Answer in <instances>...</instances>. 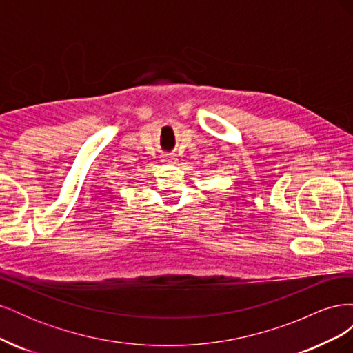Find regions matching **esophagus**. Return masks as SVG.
Masks as SVG:
<instances>
[{
  "mask_svg": "<svg viewBox=\"0 0 353 353\" xmlns=\"http://www.w3.org/2000/svg\"><path fill=\"white\" fill-rule=\"evenodd\" d=\"M176 160H178V157L175 154H168L163 157V162H166V163H176Z\"/></svg>",
  "mask_w": 353,
  "mask_h": 353,
  "instance_id": "esophagus-1",
  "label": "esophagus"
}]
</instances>
